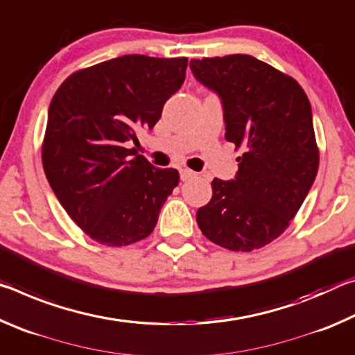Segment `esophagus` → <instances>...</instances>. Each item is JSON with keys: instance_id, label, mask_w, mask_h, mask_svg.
I'll return each instance as SVG.
<instances>
[{"instance_id": "1", "label": "esophagus", "mask_w": 355, "mask_h": 355, "mask_svg": "<svg viewBox=\"0 0 355 355\" xmlns=\"http://www.w3.org/2000/svg\"><path fill=\"white\" fill-rule=\"evenodd\" d=\"M196 177V172H192L189 169H180V178L183 180V182H186V180L189 178H194Z\"/></svg>"}]
</instances>
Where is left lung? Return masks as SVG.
Listing matches in <instances>:
<instances>
[{
	"mask_svg": "<svg viewBox=\"0 0 355 355\" xmlns=\"http://www.w3.org/2000/svg\"><path fill=\"white\" fill-rule=\"evenodd\" d=\"M189 67L220 98L225 139L244 147L235 178L211 182L197 224L228 250L260 249L285 232L315 182L310 101L296 80L249 55L192 59Z\"/></svg>",
	"mask_w": 355,
	"mask_h": 355,
	"instance_id": "left-lung-1",
	"label": "left lung"
}]
</instances>
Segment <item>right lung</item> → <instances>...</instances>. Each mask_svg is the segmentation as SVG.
I'll list each match as a JSON object with an SVG mask.
<instances>
[{
    "instance_id": "right-lung-1",
    "label": "right lung",
    "mask_w": 355,
    "mask_h": 355,
    "mask_svg": "<svg viewBox=\"0 0 355 355\" xmlns=\"http://www.w3.org/2000/svg\"><path fill=\"white\" fill-rule=\"evenodd\" d=\"M188 58L127 55L78 70L48 107L42 163L59 203L100 244L147 238L178 184L177 169L148 163L131 142L155 127L184 81Z\"/></svg>"
}]
</instances>
